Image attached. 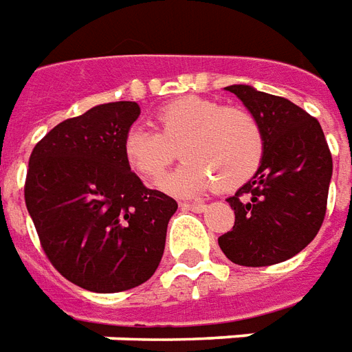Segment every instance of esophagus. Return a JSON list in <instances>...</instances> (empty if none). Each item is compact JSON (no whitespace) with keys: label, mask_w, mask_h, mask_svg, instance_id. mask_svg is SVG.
<instances>
[{"label":"esophagus","mask_w":352,"mask_h":352,"mask_svg":"<svg viewBox=\"0 0 352 352\" xmlns=\"http://www.w3.org/2000/svg\"><path fill=\"white\" fill-rule=\"evenodd\" d=\"M179 208L186 211H195V213H202L206 210V204H189V202H182Z\"/></svg>","instance_id":"34e87169"}]
</instances>
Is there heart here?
Returning a JSON list of instances; mask_svg holds the SVG:
<instances>
[{
	"label": "heart",
	"mask_w": 352,
	"mask_h": 352,
	"mask_svg": "<svg viewBox=\"0 0 352 352\" xmlns=\"http://www.w3.org/2000/svg\"><path fill=\"white\" fill-rule=\"evenodd\" d=\"M155 131L133 126L126 131L122 155L142 182L163 176L179 155L186 163L160 182L163 191L191 197L211 187L234 191L260 168L265 137L258 118L243 107L202 96H184L160 107Z\"/></svg>",
	"instance_id": "b5f03b06"
}]
</instances>
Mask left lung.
I'll return each mask as SVG.
<instances>
[{"instance_id": "left-lung-1", "label": "left lung", "mask_w": 352, "mask_h": 352, "mask_svg": "<svg viewBox=\"0 0 352 352\" xmlns=\"http://www.w3.org/2000/svg\"><path fill=\"white\" fill-rule=\"evenodd\" d=\"M226 91L258 118L265 154L258 173L226 198L236 223L219 237V247L237 265H274L308 247L321 228L332 155L321 124L293 102L250 85Z\"/></svg>"}]
</instances>
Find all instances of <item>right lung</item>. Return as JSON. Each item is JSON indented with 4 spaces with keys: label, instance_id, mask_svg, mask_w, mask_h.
<instances>
[{
    "label": "right lung",
    "instance_id": "right-lung-1",
    "mask_svg": "<svg viewBox=\"0 0 352 352\" xmlns=\"http://www.w3.org/2000/svg\"><path fill=\"white\" fill-rule=\"evenodd\" d=\"M139 115L135 102L96 105L57 124L29 157L23 195L42 248L66 280L89 292L146 282L178 210L124 161V135Z\"/></svg>",
    "mask_w": 352,
    "mask_h": 352
}]
</instances>
